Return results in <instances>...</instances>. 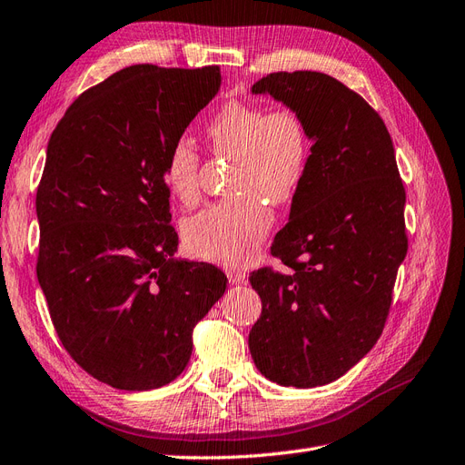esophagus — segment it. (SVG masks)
Listing matches in <instances>:
<instances>
[{"label":"esophagus","instance_id":"1","mask_svg":"<svg viewBox=\"0 0 465 465\" xmlns=\"http://www.w3.org/2000/svg\"><path fill=\"white\" fill-rule=\"evenodd\" d=\"M227 277H229V283H232V285L244 283V281H246V273L241 272V270H229Z\"/></svg>","mask_w":465,"mask_h":465}]
</instances>
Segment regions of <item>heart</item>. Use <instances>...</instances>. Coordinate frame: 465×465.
Segmentation results:
<instances>
[{"label": "heart", "mask_w": 465, "mask_h": 465, "mask_svg": "<svg viewBox=\"0 0 465 465\" xmlns=\"http://www.w3.org/2000/svg\"><path fill=\"white\" fill-rule=\"evenodd\" d=\"M211 147L236 157L232 192L238 200L213 203L184 223V241L193 256L221 265L246 263L270 232L265 203L287 205L297 195L311 154L306 125L291 108L267 112L262 104L231 101L205 128ZM200 153L186 137L168 149L163 180L174 198L193 203L200 195Z\"/></svg>", "instance_id": "b5f03b06"}]
</instances>
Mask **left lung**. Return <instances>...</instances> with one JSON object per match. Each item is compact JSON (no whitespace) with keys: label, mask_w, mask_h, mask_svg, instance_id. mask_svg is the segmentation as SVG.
Segmentation results:
<instances>
[{"label":"left lung","mask_w":465,"mask_h":465,"mask_svg":"<svg viewBox=\"0 0 465 465\" xmlns=\"http://www.w3.org/2000/svg\"><path fill=\"white\" fill-rule=\"evenodd\" d=\"M252 93L297 112L312 147L289 223L272 244L291 272L250 275L262 316L248 347L272 382L323 386L369 353L390 312L407 254L396 153L378 112L326 74H270Z\"/></svg>","instance_id":"1"}]
</instances>
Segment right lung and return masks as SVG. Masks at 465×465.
<instances>
[{
	"label": "right lung",
	"instance_id": "add662e5",
	"mask_svg": "<svg viewBox=\"0 0 465 465\" xmlns=\"http://www.w3.org/2000/svg\"><path fill=\"white\" fill-rule=\"evenodd\" d=\"M221 89V69L137 64L83 93L50 135L36 192V275L83 371L130 391L182 374L227 275L174 258L164 157Z\"/></svg>",
	"mask_w": 465,
	"mask_h": 465
}]
</instances>
